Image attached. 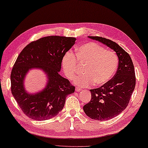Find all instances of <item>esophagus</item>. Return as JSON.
<instances>
[{"mask_svg": "<svg viewBox=\"0 0 148 148\" xmlns=\"http://www.w3.org/2000/svg\"><path fill=\"white\" fill-rule=\"evenodd\" d=\"M82 89L80 88H78V87H76L75 88V91L76 92H80V91H82Z\"/></svg>", "mask_w": 148, "mask_h": 148, "instance_id": "1", "label": "esophagus"}]
</instances>
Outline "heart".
<instances>
[{
	"mask_svg": "<svg viewBox=\"0 0 148 148\" xmlns=\"http://www.w3.org/2000/svg\"><path fill=\"white\" fill-rule=\"evenodd\" d=\"M76 58L73 54L66 52L62 58V67L66 76L73 79L78 64L85 66L82 75H77L74 82L82 87L102 86L108 84L116 74L119 66L118 56L103 46L94 42L83 44L76 49Z\"/></svg>",
	"mask_w": 148,
	"mask_h": 148,
	"instance_id": "obj_1",
	"label": "heart"
}]
</instances>
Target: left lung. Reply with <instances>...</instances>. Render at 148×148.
Here are the masks:
<instances>
[{
  "label": "left lung",
  "instance_id": "left-lung-1",
  "mask_svg": "<svg viewBox=\"0 0 148 148\" xmlns=\"http://www.w3.org/2000/svg\"><path fill=\"white\" fill-rule=\"evenodd\" d=\"M108 46L116 52L119 58L117 71L108 84L90 90L92 98L84 106L85 113L97 121L114 118L126 108L135 86V74L129 54L116 42L105 38L88 36Z\"/></svg>",
  "mask_w": 148,
  "mask_h": 148
}]
</instances>
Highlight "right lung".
<instances>
[{
    "instance_id": "right-lung-1",
    "label": "right lung",
    "mask_w": 148,
    "mask_h": 148,
    "mask_svg": "<svg viewBox=\"0 0 148 148\" xmlns=\"http://www.w3.org/2000/svg\"><path fill=\"white\" fill-rule=\"evenodd\" d=\"M75 38L52 36L32 42L19 54L11 74V92L24 114L36 121L55 116L63 108L75 86L60 75L62 58L74 45ZM40 69L47 77L46 86L38 92H28L25 79L29 70Z\"/></svg>"
}]
</instances>
